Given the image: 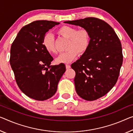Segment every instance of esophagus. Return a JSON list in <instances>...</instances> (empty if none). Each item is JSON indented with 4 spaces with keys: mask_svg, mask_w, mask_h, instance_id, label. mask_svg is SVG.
Wrapping results in <instances>:
<instances>
[{
    "mask_svg": "<svg viewBox=\"0 0 133 133\" xmlns=\"http://www.w3.org/2000/svg\"><path fill=\"white\" fill-rule=\"evenodd\" d=\"M71 68V65H68V64H66V69H69Z\"/></svg>",
    "mask_w": 133,
    "mask_h": 133,
    "instance_id": "obj_1",
    "label": "esophagus"
}]
</instances>
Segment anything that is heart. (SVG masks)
Segmentation results:
<instances>
[{"label": "heart", "instance_id": "b5f03b06", "mask_svg": "<svg viewBox=\"0 0 133 133\" xmlns=\"http://www.w3.org/2000/svg\"><path fill=\"white\" fill-rule=\"evenodd\" d=\"M59 35L68 39L66 52L62 53L56 59L58 63L68 64L77 58L78 55L85 54L89 47L90 37L89 31L84 28L77 29L75 26L64 25L57 31ZM42 44L46 51L51 54L57 53L55 45V38L50 33L43 36Z\"/></svg>", "mask_w": 133, "mask_h": 133}]
</instances>
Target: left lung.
I'll return each instance as SVG.
<instances>
[{"mask_svg": "<svg viewBox=\"0 0 133 133\" xmlns=\"http://www.w3.org/2000/svg\"><path fill=\"white\" fill-rule=\"evenodd\" d=\"M64 23L80 26L89 32V48L71 68L75 72L77 93L86 101H95L109 92L118 80L123 61L121 42L113 28L99 18Z\"/></svg>", "mask_w": 133, "mask_h": 133, "instance_id": "8db88e82", "label": "left lung"}]
</instances>
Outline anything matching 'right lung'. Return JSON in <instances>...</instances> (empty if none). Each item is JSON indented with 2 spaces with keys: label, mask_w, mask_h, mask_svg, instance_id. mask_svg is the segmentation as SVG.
I'll list each match as a JSON object with an SVG mask.
<instances>
[{
  "label": "right lung",
  "mask_w": 133,
  "mask_h": 133,
  "mask_svg": "<svg viewBox=\"0 0 133 133\" xmlns=\"http://www.w3.org/2000/svg\"><path fill=\"white\" fill-rule=\"evenodd\" d=\"M58 24L46 20L32 22L20 30L12 44L9 62L16 82L25 95L36 101L55 95L66 70L64 64L50 65L54 58L42 44L45 34Z\"/></svg>",
  "instance_id": "right-lung-1"
}]
</instances>
